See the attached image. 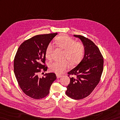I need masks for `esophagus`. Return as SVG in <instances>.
<instances>
[{"instance_id": "esophagus-1", "label": "esophagus", "mask_w": 120, "mask_h": 120, "mask_svg": "<svg viewBox=\"0 0 120 120\" xmlns=\"http://www.w3.org/2000/svg\"><path fill=\"white\" fill-rule=\"evenodd\" d=\"M56 76H57V78H60V77H62V75H59V74H57V75H56Z\"/></svg>"}]
</instances>
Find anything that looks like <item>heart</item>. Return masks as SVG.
<instances>
[{
	"label": "heart",
	"instance_id": "1",
	"mask_svg": "<svg viewBox=\"0 0 120 120\" xmlns=\"http://www.w3.org/2000/svg\"><path fill=\"white\" fill-rule=\"evenodd\" d=\"M56 46L64 51V59H68L71 64L76 65L79 63L84 57L85 46L81 42H76L74 39L67 36H61L57 38ZM54 46L51 43L47 46L45 56L47 59L51 60L52 58ZM68 63L66 60L54 61L49 64L51 70L57 74H60L68 68Z\"/></svg>",
	"mask_w": 120,
	"mask_h": 120
}]
</instances>
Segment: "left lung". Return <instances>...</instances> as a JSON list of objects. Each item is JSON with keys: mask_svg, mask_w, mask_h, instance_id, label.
Instances as JSON below:
<instances>
[{"mask_svg": "<svg viewBox=\"0 0 120 120\" xmlns=\"http://www.w3.org/2000/svg\"><path fill=\"white\" fill-rule=\"evenodd\" d=\"M80 38L85 46L83 59L76 68L68 72L70 83L67 86L66 95L80 100L88 96L98 84L103 71V57L99 48L90 39L74 35Z\"/></svg>", "mask_w": 120, "mask_h": 120, "instance_id": "1", "label": "left lung"}]
</instances>
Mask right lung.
<instances>
[{
	"instance_id": "right-lung-1",
	"label": "right lung",
	"mask_w": 120,
	"mask_h": 120,
	"mask_svg": "<svg viewBox=\"0 0 120 120\" xmlns=\"http://www.w3.org/2000/svg\"><path fill=\"white\" fill-rule=\"evenodd\" d=\"M57 34L56 33L35 36L24 41L17 51L14 60V74L22 90L30 98H45L57 78L53 73L45 74L42 78L39 76L40 73L47 71L46 49Z\"/></svg>"
}]
</instances>
